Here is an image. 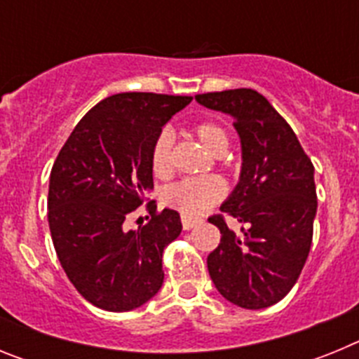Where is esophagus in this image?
Segmentation results:
<instances>
[{
  "mask_svg": "<svg viewBox=\"0 0 359 359\" xmlns=\"http://www.w3.org/2000/svg\"><path fill=\"white\" fill-rule=\"evenodd\" d=\"M201 219L199 217H189V215H182V224H183V230H190V228H194L196 224L199 223Z\"/></svg>",
  "mask_w": 359,
  "mask_h": 359,
  "instance_id": "obj_1",
  "label": "esophagus"
}]
</instances>
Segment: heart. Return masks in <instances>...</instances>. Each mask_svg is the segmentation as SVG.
<instances>
[{"label": "heart", "mask_w": 359, "mask_h": 359, "mask_svg": "<svg viewBox=\"0 0 359 359\" xmlns=\"http://www.w3.org/2000/svg\"><path fill=\"white\" fill-rule=\"evenodd\" d=\"M194 133L205 147L214 154L224 152L228 145V136L219 123L205 120L194 126ZM170 149H172V133L170 129H161L152 140L149 152V165L154 176L163 177L170 170ZM224 185L215 176L185 177L182 182L169 185L161 192V201L167 207L182 212L183 215H198L210 208L214 203L223 198Z\"/></svg>", "instance_id": "b5f03b06"}]
</instances>
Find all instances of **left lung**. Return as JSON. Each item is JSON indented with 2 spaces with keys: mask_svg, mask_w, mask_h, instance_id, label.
<instances>
[{
  "mask_svg": "<svg viewBox=\"0 0 359 359\" xmlns=\"http://www.w3.org/2000/svg\"><path fill=\"white\" fill-rule=\"evenodd\" d=\"M201 106L233 118L241 136V180L221 212L208 217L221 243L208 273L228 302L264 309L286 297L300 277L316 215L315 167L290 123L255 90L196 95ZM241 224L227 228L226 215Z\"/></svg>",
  "mask_w": 359,
  "mask_h": 359,
  "instance_id": "obj_1",
  "label": "left lung"
}]
</instances>
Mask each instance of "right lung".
<instances>
[{"instance_id": "1", "label": "right lung", "mask_w": 359, "mask_h": 359, "mask_svg": "<svg viewBox=\"0 0 359 359\" xmlns=\"http://www.w3.org/2000/svg\"><path fill=\"white\" fill-rule=\"evenodd\" d=\"M190 100L136 91L111 95L82 116L53 163V248L75 290L100 309H136L163 284L161 257L182 231L180 214L158 212L149 201L151 219L144 226L126 230L123 221L154 187L152 140Z\"/></svg>"}]
</instances>
